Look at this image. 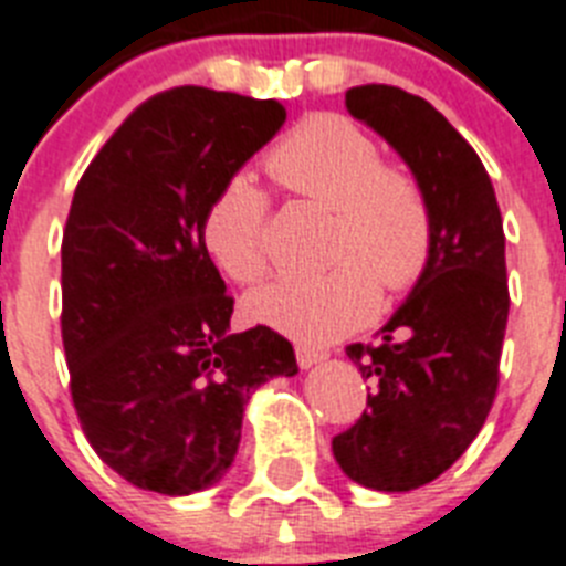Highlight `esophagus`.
<instances>
[{"mask_svg":"<svg viewBox=\"0 0 566 566\" xmlns=\"http://www.w3.org/2000/svg\"><path fill=\"white\" fill-rule=\"evenodd\" d=\"M294 358H297V364H301L303 370H310L312 364L324 361V353L315 347H306V344H297V347H294Z\"/></svg>","mask_w":566,"mask_h":566,"instance_id":"34e87169","label":"esophagus"}]
</instances>
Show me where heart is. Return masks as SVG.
<instances>
[{
    "instance_id": "heart-1",
    "label": "heart",
    "mask_w": 566,
    "mask_h": 566,
    "mask_svg": "<svg viewBox=\"0 0 566 566\" xmlns=\"http://www.w3.org/2000/svg\"><path fill=\"white\" fill-rule=\"evenodd\" d=\"M286 193L333 210L324 272L289 274L245 297V315L303 344H329L376 315L387 294L417 286L433 254V208L413 172L385 165L361 124L315 112L292 126L265 156ZM272 196L245 170L219 181L205 205L202 242L219 272L251 286L269 272L265 226Z\"/></svg>"
}]
</instances>
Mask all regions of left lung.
Here are the masks:
<instances>
[{
    "label": "left lung",
    "instance_id": "obj_1",
    "mask_svg": "<svg viewBox=\"0 0 566 566\" xmlns=\"http://www.w3.org/2000/svg\"><path fill=\"white\" fill-rule=\"evenodd\" d=\"M347 109L408 161L437 231L408 301L373 344L347 347L373 394L333 454L367 489L410 492L451 469L492 410L509 317L506 237L483 161L424 97L367 83L349 88Z\"/></svg>",
    "mask_w": 566,
    "mask_h": 566
}]
</instances>
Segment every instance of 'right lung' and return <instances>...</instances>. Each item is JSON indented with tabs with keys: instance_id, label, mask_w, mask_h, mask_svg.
Instances as JSON below:
<instances>
[{
	"instance_id": "obj_1",
	"label": "right lung",
	"mask_w": 566,
	"mask_h": 566,
	"mask_svg": "<svg viewBox=\"0 0 566 566\" xmlns=\"http://www.w3.org/2000/svg\"><path fill=\"white\" fill-rule=\"evenodd\" d=\"M286 120L277 101L176 86L144 101L77 181L63 231L72 401L126 483L202 492L240 446L256 387L297 361L269 326L228 333L233 297L202 242L205 205Z\"/></svg>"
}]
</instances>
